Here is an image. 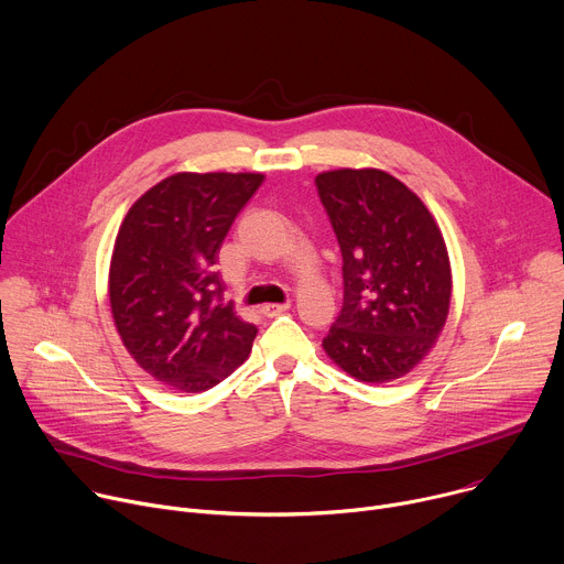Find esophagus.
<instances>
[{"label":"esophagus","mask_w":564,"mask_h":564,"mask_svg":"<svg viewBox=\"0 0 564 564\" xmlns=\"http://www.w3.org/2000/svg\"><path fill=\"white\" fill-rule=\"evenodd\" d=\"M288 307H290V303H265V305L261 307V314L268 316V318H272V316L283 314Z\"/></svg>","instance_id":"obj_1"}]
</instances>
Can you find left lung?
I'll return each instance as SVG.
<instances>
[{
  "label": "left lung",
  "instance_id": "left-lung-1",
  "mask_svg": "<svg viewBox=\"0 0 564 564\" xmlns=\"http://www.w3.org/2000/svg\"><path fill=\"white\" fill-rule=\"evenodd\" d=\"M344 257V305L324 339L350 377L388 383L437 344L453 276L444 236L404 183L381 170H335L314 178Z\"/></svg>",
  "mask_w": 564,
  "mask_h": 564
}]
</instances>
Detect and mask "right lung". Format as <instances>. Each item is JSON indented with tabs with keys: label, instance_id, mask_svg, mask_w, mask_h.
I'll return each instance as SVG.
<instances>
[{
	"label": "right lung",
	"instance_id": "1",
	"mask_svg": "<svg viewBox=\"0 0 564 564\" xmlns=\"http://www.w3.org/2000/svg\"><path fill=\"white\" fill-rule=\"evenodd\" d=\"M263 178L174 174L147 189L118 229L109 268L116 330L135 364L176 392L209 390L250 357L257 326L216 301L214 265Z\"/></svg>",
	"mask_w": 564,
	"mask_h": 564
}]
</instances>
